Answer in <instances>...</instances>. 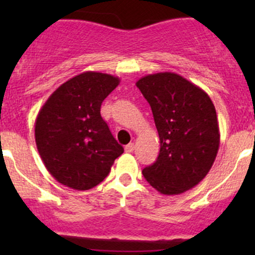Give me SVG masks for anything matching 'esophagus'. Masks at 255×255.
Here are the masks:
<instances>
[{
    "mask_svg": "<svg viewBox=\"0 0 255 255\" xmlns=\"http://www.w3.org/2000/svg\"><path fill=\"white\" fill-rule=\"evenodd\" d=\"M125 150H126V153H132V151L134 150V144L130 143V144H128V145H126Z\"/></svg>",
    "mask_w": 255,
    "mask_h": 255,
    "instance_id": "1",
    "label": "esophagus"
}]
</instances>
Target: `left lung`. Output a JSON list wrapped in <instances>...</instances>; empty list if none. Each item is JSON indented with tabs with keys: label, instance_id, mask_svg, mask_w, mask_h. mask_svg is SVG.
<instances>
[{
	"label": "left lung",
	"instance_id": "1",
	"mask_svg": "<svg viewBox=\"0 0 255 255\" xmlns=\"http://www.w3.org/2000/svg\"><path fill=\"white\" fill-rule=\"evenodd\" d=\"M135 85L150 105L160 139L158 159L143 175L160 194H182L207 175L217 155L215 106L204 90L175 73L150 74Z\"/></svg>",
	"mask_w": 255,
	"mask_h": 255
}]
</instances>
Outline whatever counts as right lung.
I'll return each mask as SVG.
<instances>
[{"mask_svg": "<svg viewBox=\"0 0 255 255\" xmlns=\"http://www.w3.org/2000/svg\"><path fill=\"white\" fill-rule=\"evenodd\" d=\"M118 84L110 74L86 71L60 85L40 109L35 143L47 170L60 184L92 189L123 153L100 113Z\"/></svg>", "mask_w": 255, "mask_h": 255, "instance_id": "1", "label": "right lung"}]
</instances>
